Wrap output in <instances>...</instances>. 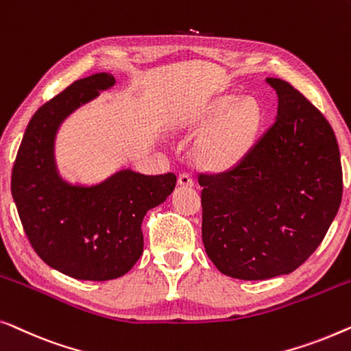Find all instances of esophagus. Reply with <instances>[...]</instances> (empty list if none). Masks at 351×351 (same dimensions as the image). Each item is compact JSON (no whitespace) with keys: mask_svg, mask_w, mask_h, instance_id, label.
Segmentation results:
<instances>
[{"mask_svg":"<svg viewBox=\"0 0 351 351\" xmlns=\"http://www.w3.org/2000/svg\"><path fill=\"white\" fill-rule=\"evenodd\" d=\"M178 182H180L181 186L191 187L192 184H194V178H192L191 173H187V171H182V173L178 176Z\"/></svg>","mask_w":351,"mask_h":351,"instance_id":"1","label":"esophagus"}]
</instances>
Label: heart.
I'll return each mask as SVG.
<instances>
[{"instance_id":"1","label":"heart","mask_w":351,"mask_h":351,"mask_svg":"<svg viewBox=\"0 0 351 351\" xmlns=\"http://www.w3.org/2000/svg\"><path fill=\"white\" fill-rule=\"evenodd\" d=\"M234 95L216 100L206 112L205 124H221L210 132L199 146L200 159L215 169H224L235 164L253 145L264 121L261 103L246 97L235 105Z\"/></svg>"}]
</instances>
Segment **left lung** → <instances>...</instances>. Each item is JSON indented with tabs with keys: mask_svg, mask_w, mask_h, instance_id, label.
I'll return each instance as SVG.
<instances>
[{
	"mask_svg": "<svg viewBox=\"0 0 351 351\" xmlns=\"http://www.w3.org/2000/svg\"><path fill=\"white\" fill-rule=\"evenodd\" d=\"M278 116L229 170L202 171V239L221 274L267 280L294 272L322 243L342 200L334 130L278 77Z\"/></svg>",
	"mask_w": 351,
	"mask_h": 351,
	"instance_id": "left-lung-1",
	"label": "left lung"
}]
</instances>
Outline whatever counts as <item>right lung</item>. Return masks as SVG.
<instances>
[{"label":"right lung","instance_id":"right-lung-1","mask_svg":"<svg viewBox=\"0 0 351 351\" xmlns=\"http://www.w3.org/2000/svg\"><path fill=\"white\" fill-rule=\"evenodd\" d=\"M97 73L44 103L29 121L12 167L11 189L27 239L39 258L76 280L125 275L143 253L141 223L176 184L175 173L124 170L93 187L66 184L53 165V136L65 117L111 87Z\"/></svg>","mask_w":351,"mask_h":351}]
</instances>
